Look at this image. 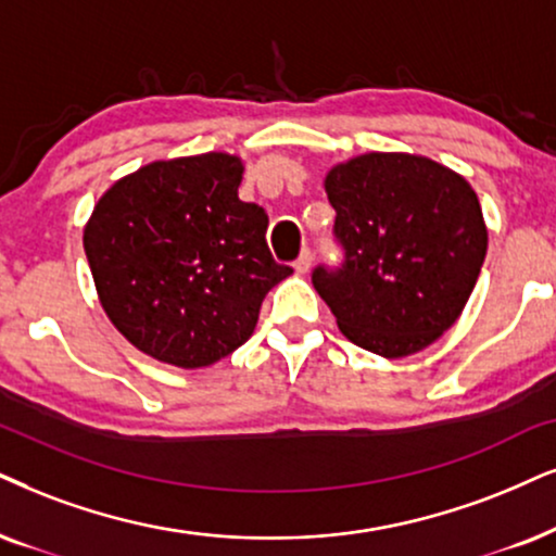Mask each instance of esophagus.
<instances>
[{"mask_svg":"<svg viewBox=\"0 0 556 556\" xmlns=\"http://www.w3.org/2000/svg\"><path fill=\"white\" fill-rule=\"evenodd\" d=\"M311 266H313V251H302V254L298 256V262H294V271L298 274H307L311 271Z\"/></svg>","mask_w":556,"mask_h":556,"instance_id":"esophagus-1","label":"esophagus"}]
</instances>
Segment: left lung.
Wrapping results in <instances>:
<instances>
[{
    "instance_id": "left-lung-1",
    "label": "left lung",
    "mask_w": 556,
    "mask_h": 556,
    "mask_svg": "<svg viewBox=\"0 0 556 556\" xmlns=\"http://www.w3.org/2000/svg\"><path fill=\"white\" fill-rule=\"evenodd\" d=\"M343 245L313 287L351 343L384 356L424 351L465 311L488 254L480 200L462 174L416 153H362L326 177Z\"/></svg>"
}]
</instances>
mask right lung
Returning <instances> with one entry per match:
<instances>
[{"label":"right lung","mask_w":556,"mask_h":556,"mask_svg":"<svg viewBox=\"0 0 556 556\" xmlns=\"http://www.w3.org/2000/svg\"><path fill=\"white\" fill-rule=\"evenodd\" d=\"M241 179L230 153L153 161L117 179L84 228L104 313L156 362L200 369L233 354L292 274L266 245L264 207L238 200Z\"/></svg>","instance_id":"1"}]
</instances>
